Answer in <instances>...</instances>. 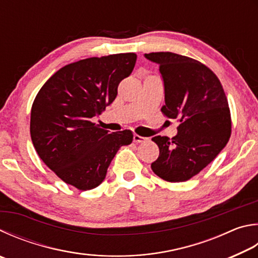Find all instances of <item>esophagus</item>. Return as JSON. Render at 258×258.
Returning a JSON list of instances; mask_svg holds the SVG:
<instances>
[{
    "instance_id": "1",
    "label": "esophagus",
    "mask_w": 258,
    "mask_h": 258,
    "mask_svg": "<svg viewBox=\"0 0 258 258\" xmlns=\"http://www.w3.org/2000/svg\"><path fill=\"white\" fill-rule=\"evenodd\" d=\"M133 140H134L135 143H142V142L147 141V139L143 138V137H140V135H138V134H134Z\"/></svg>"
}]
</instances>
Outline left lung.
Instances as JSON below:
<instances>
[{"label": "left lung", "instance_id": "obj_1", "mask_svg": "<svg viewBox=\"0 0 258 258\" xmlns=\"http://www.w3.org/2000/svg\"><path fill=\"white\" fill-rule=\"evenodd\" d=\"M144 56L159 65L165 86L162 114L180 123L172 139L152 138L159 157L151 168L163 180L186 181L212 162L230 139L226 93L218 77L199 60L170 51Z\"/></svg>", "mask_w": 258, "mask_h": 258}]
</instances>
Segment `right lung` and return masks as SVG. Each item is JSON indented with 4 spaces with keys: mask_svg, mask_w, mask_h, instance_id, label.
Returning <instances> with one entry per match:
<instances>
[{
    "mask_svg": "<svg viewBox=\"0 0 258 258\" xmlns=\"http://www.w3.org/2000/svg\"><path fill=\"white\" fill-rule=\"evenodd\" d=\"M137 54L90 57L65 65L44 84L30 116L31 141L41 160L60 179L80 190L96 188L130 130L109 134L91 118L115 100L117 88L132 73Z\"/></svg>",
    "mask_w": 258,
    "mask_h": 258,
    "instance_id": "add662e5",
    "label": "right lung"
}]
</instances>
